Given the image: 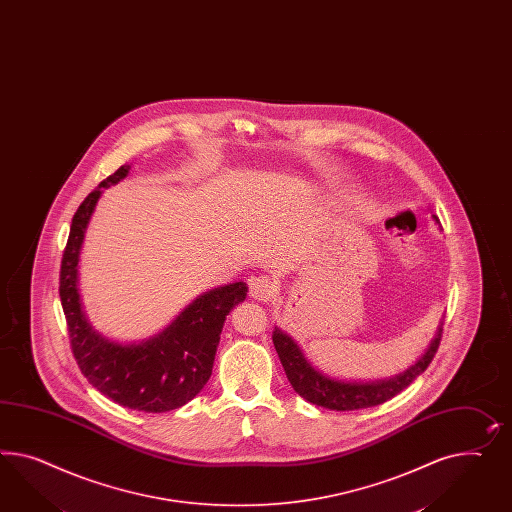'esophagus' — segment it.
Returning a JSON list of instances; mask_svg holds the SVG:
<instances>
[{
	"instance_id": "esophagus-1",
	"label": "esophagus",
	"mask_w": 512,
	"mask_h": 512,
	"mask_svg": "<svg viewBox=\"0 0 512 512\" xmlns=\"http://www.w3.org/2000/svg\"><path fill=\"white\" fill-rule=\"evenodd\" d=\"M274 294H276V285L270 277L253 276L249 279V296L251 298L268 302L274 298Z\"/></svg>"
}]
</instances>
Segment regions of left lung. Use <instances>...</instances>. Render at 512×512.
<instances>
[{
    "label": "left lung",
    "mask_w": 512,
    "mask_h": 512,
    "mask_svg": "<svg viewBox=\"0 0 512 512\" xmlns=\"http://www.w3.org/2000/svg\"><path fill=\"white\" fill-rule=\"evenodd\" d=\"M438 221L436 216H432ZM440 223V221H438ZM443 326V324H442ZM438 328L434 341L430 343L429 350L415 361V365L406 371L395 374L393 378L374 380V382H345L335 380L326 374L317 371L302 352V348L292 339L289 333L276 328L272 333V341L276 346L277 356L285 369V374L294 387V391L304 397L305 401L313 402L328 410L348 412V410H361L378 406L389 401L391 397L399 395L402 389L410 386L415 378L429 367L430 361L436 356L438 346L442 341L443 328Z\"/></svg>",
    "instance_id": "8db88e82"
}]
</instances>
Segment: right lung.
<instances>
[{
	"mask_svg": "<svg viewBox=\"0 0 512 512\" xmlns=\"http://www.w3.org/2000/svg\"><path fill=\"white\" fill-rule=\"evenodd\" d=\"M121 166L83 199L70 225L61 259L59 296L69 326L70 346L89 384L125 408L160 414L184 406L205 387L212 374L225 317L246 300L248 287L236 281L201 294L166 330L149 341L123 345L93 330L78 292V261L83 236L102 188L125 179Z\"/></svg>",
	"mask_w": 512,
	"mask_h": 512,
	"instance_id": "right-lung-1",
	"label": "right lung"
}]
</instances>
